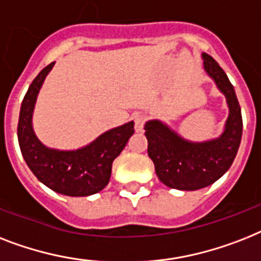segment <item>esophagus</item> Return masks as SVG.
Instances as JSON below:
<instances>
[{"label":"esophagus","mask_w":261,"mask_h":261,"mask_svg":"<svg viewBox=\"0 0 261 261\" xmlns=\"http://www.w3.org/2000/svg\"><path fill=\"white\" fill-rule=\"evenodd\" d=\"M146 123V116L145 115H135L134 116V124H135V131L137 133H141L143 130V126Z\"/></svg>","instance_id":"34e87169"}]
</instances>
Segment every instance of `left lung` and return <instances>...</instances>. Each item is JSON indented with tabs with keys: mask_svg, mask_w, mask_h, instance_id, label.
I'll return each mask as SVG.
<instances>
[{
	"mask_svg": "<svg viewBox=\"0 0 261 261\" xmlns=\"http://www.w3.org/2000/svg\"><path fill=\"white\" fill-rule=\"evenodd\" d=\"M205 71L215 79L229 106L225 131L215 141H184L158 120L145 126L147 152L161 182L173 189L197 190L212 185L233 164L243 134L241 109L236 92L224 69L212 56L202 54Z\"/></svg>",
	"mask_w": 261,
	"mask_h": 261,
	"instance_id": "8db88e82",
	"label": "left lung"
}]
</instances>
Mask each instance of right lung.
<instances>
[{
    "label": "right lung",
    "mask_w": 261,
    "mask_h": 261,
    "mask_svg": "<svg viewBox=\"0 0 261 261\" xmlns=\"http://www.w3.org/2000/svg\"><path fill=\"white\" fill-rule=\"evenodd\" d=\"M54 64L46 65L36 76L24 96L17 126L20 149L32 173L49 189L71 197L91 196L109 184L112 162L134 134V122L107 131L76 151L45 147L33 133L32 112L42 82Z\"/></svg>",
    "instance_id": "1"
}]
</instances>
